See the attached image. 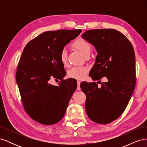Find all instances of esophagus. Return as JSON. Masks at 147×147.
<instances>
[{
    "label": "esophagus",
    "mask_w": 147,
    "mask_h": 147,
    "mask_svg": "<svg viewBox=\"0 0 147 147\" xmlns=\"http://www.w3.org/2000/svg\"><path fill=\"white\" fill-rule=\"evenodd\" d=\"M77 85H78V87H77V90H80V83H81V82L79 81V80H77Z\"/></svg>",
    "instance_id": "esophagus-1"
}]
</instances>
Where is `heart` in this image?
<instances>
[{
	"label": "heart",
	"instance_id": "heart-1",
	"mask_svg": "<svg viewBox=\"0 0 147 147\" xmlns=\"http://www.w3.org/2000/svg\"><path fill=\"white\" fill-rule=\"evenodd\" d=\"M71 47L80 52L84 56H89L92 48L90 43L82 38L75 40L71 44ZM59 59L61 63L64 66L67 65V53L65 49H63L61 50L59 54ZM88 72V69L85 66L74 67L68 71V76L70 78L77 80H82L85 77Z\"/></svg>",
	"mask_w": 147,
	"mask_h": 147
}]
</instances>
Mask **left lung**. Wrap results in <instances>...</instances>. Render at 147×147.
<instances>
[{
	"label": "left lung",
	"instance_id": "obj_1",
	"mask_svg": "<svg viewBox=\"0 0 147 147\" xmlns=\"http://www.w3.org/2000/svg\"><path fill=\"white\" fill-rule=\"evenodd\" d=\"M97 52L90 72L93 80L102 77L107 82H83L88 117L99 124H108L118 118L126 109L136 86V58L134 48L125 35L113 29H92L82 34Z\"/></svg>",
	"mask_w": 147,
	"mask_h": 147
}]
</instances>
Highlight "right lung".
Returning <instances> with one entry per match:
<instances>
[{"label":"right lung","mask_w":147,"mask_h":147,"mask_svg":"<svg viewBox=\"0 0 147 147\" xmlns=\"http://www.w3.org/2000/svg\"><path fill=\"white\" fill-rule=\"evenodd\" d=\"M81 29L47 31L27 43L18 65L16 80L27 113L45 125L54 124L64 116L77 88L75 79L64 80V65L59 54L64 46L78 37ZM61 80L57 86L50 78Z\"/></svg>","instance_id":"obj_1"}]
</instances>
